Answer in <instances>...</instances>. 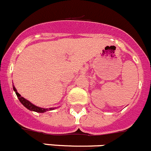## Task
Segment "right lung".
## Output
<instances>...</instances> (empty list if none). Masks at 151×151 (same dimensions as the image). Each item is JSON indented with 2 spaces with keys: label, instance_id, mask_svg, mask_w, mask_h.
I'll list each match as a JSON object with an SVG mask.
<instances>
[{
  "label": "right lung",
  "instance_id": "obj_1",
  "mask_svg": "<svg viewBox=\"0 0 151 151\" xmlns=\"http://www.w3.org/2000/svg\"><path fill=\"white\" fill-rule=\"evenodd\" d=\"M13 90L15 91L16 95H17V98H18V99L20 100V102L22 103V105H23V106L26 107L27 109L30 110V111H35V112H37V113H44L47 111H51V110L55 109V108H40V107L36 106V105H35L34 104H32V102H29V100H27V99H26L25 98H23V96H21V95L17 92V91L16 90V88H14V86H13Z\"/></svg>",
  "mask_w": 151,
  "mask_h": 151
}]
</instances>
